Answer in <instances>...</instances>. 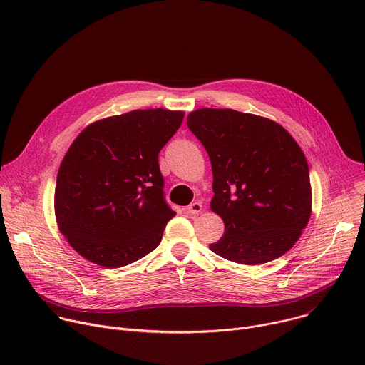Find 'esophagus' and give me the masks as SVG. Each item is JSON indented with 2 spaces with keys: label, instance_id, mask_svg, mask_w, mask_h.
Returning <instances> with one entry per match:
<instances>
[{
  "label": "esophagus",
  "instance_id": "obj_1",
  "mask_svg": "<svg viewBox=\"0 0 365 365\" xmlns=\"http://www.w3.org/2000/svg\"><path fill=\"white\" fill-rule=\"evenodd\" d=\"M187 214H190V215H196V214H199V212H202V203L200 202H193V203H190L189 206H187Z\"/></svg>",
  "mask_w": 365,
  "mask_h": 365
}]
</instances>
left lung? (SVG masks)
Masks as SVG:
<instances>
[{
	"label": "left lung",
	"mask_w": 365,
	"mask_h": 365,
	"mask_svg": "<svg viewBox=\"0 0 365 365\" xmlns=\"http://www.w3.org/2000/svg\"><path fill=\"white\" fill-rule=\"evenodd\" d=\"M187 127L210 155L211 210L225 225L211 251L247 266L287 252L312 214L309 168L296 140L269 118L227 108L196 110Z\"/></svg>",
	"instance_id": "8db88e82"
}]
</instances>
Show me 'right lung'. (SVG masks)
<instances>
[{
	"mask_svg": "<svg viewBox=\"0 0 365 365\" xmlns=\"http://www.w3.org/2000/svg\"><path fill=\"white\" fill-rule=\"evenodd\" d=\"M183 111L135 110L89 124L61 163L55 215L71 247L106 269L131 264L162 241L176 212L163 196L159 153Z\"/></svg>",
	"mask_w": 365,
	"mask_h": 365,
	"instance_id": "1",
	"label": "right lung"
}]
</instances>
